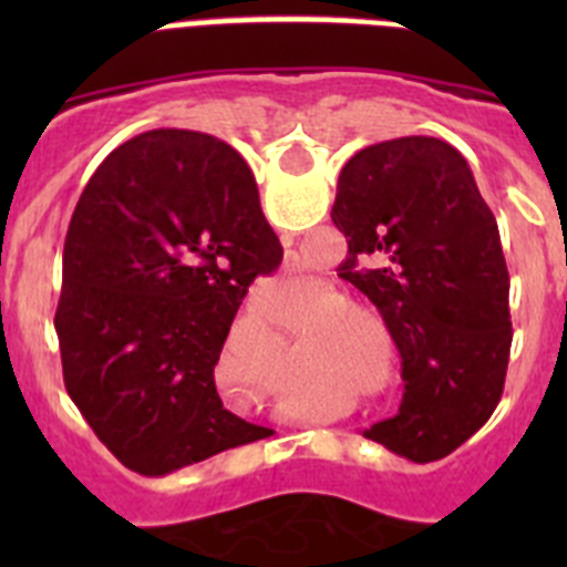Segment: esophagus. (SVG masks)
Instances as JSON below:
<instances>
[{
	"mask_svg": "<svg viewBox=\"0 0 567 567\" xmlns=\"http://www.w3.org/2000/svg\"><path fill=\"white\" fill-rule=\"evenodd\" d=\"M284 238V244H292V235H280Z\"/></svg>",
	"mask_w": 567,
	"mask_h": 567,
	"instance_id": "34e87169",
	"label": "esophagus"
}]
</instances>
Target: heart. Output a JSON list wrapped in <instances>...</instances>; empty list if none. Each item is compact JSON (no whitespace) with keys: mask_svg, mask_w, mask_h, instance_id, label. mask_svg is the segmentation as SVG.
<instances>
[{"mask_svg":"<svg viewBox=\"0 0 567 567\" xmlns=\"http://www.w3.org/2000/svg\"><path fill=\"white\" fill-rule=\"evenodd\" d=\"M346 318H349V315H340V318H338V320H346Z\"/></svg>","mask_w":567,"mask_h":567,"instance_id":"b5f03b06","label":"heart"}]
</instances>
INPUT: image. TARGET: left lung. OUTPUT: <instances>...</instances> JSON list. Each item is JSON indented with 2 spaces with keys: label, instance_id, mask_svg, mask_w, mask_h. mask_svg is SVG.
Wrapping results in <instances>:
<instances>
[{
  "label": "left lung",
  "instance_id": "left-lung-1",
  "mask_svg": "<svg viewBox=\"0 0 567 567\" xmlns=\"http://www.w3.org/2000/svg\"><path fill=\"white\" fill-rule=\"evenodd\" d=\"M332 221L349 244L340 278L378 307L403 365L400 412L363 434L414 463L445 457L503 398L511 315L497 218L452 144L403 135L343 164Z\"/></svg>",
  "mask_w": 567,
  "mask_h": 567
}]
</instances>
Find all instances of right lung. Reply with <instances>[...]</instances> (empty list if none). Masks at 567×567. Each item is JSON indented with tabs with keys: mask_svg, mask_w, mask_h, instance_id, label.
<instances>
[{
	"mask_svg": "<svg viewBox=\"0 0 567 567\" xmlns=\"http://www.w3.org/2000/svg\"><path fill=\"white\" fill-rule=\"evenodd\" d=\"M284 249L252 169L195 130H147L102 162L64 238L56 334L64 389L130 471L162 477L272 429L215 389L249 284Z\"/></svg>",
	"mask_w": 567,
	"mask_h": 567,
	"instance_id": "obj_1",
	"label": "right lung"
}]
</instances>
